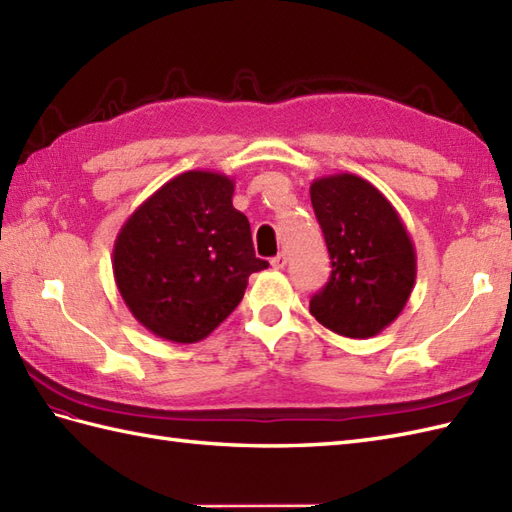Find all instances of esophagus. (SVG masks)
<instances>
[{"mask_svg":"<svg viewBox=\"0 0 512 512\" xmlns=\"http://www.w3.org/2000/svg\"><path fill=\"white\" fill-rule=\"evenodd\" d=\"M286 264H288V257L284 253H279V255H275L273 259H270V266H273L275 270L286 268Z\"/></svg>","mask_w":512,"mask_h":512,"instance_id":"34e87169","label":"esophagus"}]
</instances>
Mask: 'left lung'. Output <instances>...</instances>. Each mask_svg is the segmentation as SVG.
Here are the masks:
<instances>
[{
	"label": "left lung",
	"instance_id": "1",
	"mask_svg": "<svg viewBox=\"0 0 512 512\" xmlns=\"http://www.w3.org/2000/svg\"><path fill=\"white\" fill-rule=\"evenodd\" d=\"M332 259L310 314L347 339H369L398 319L416 284V250L398 211L372 182L334 173L310 184Z\"/></svg>",
	"mask_w": 512,
	"mask_h": 512
}]
</instances>
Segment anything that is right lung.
Wrapping results in <instances>:
<instances>
[{"instance_id": "right-lung-1", "label": "right lung", "mask_w": 512, "mask_h": 512, "mask_svg": "<svg viewBox=\"0 0 512 512\" xmlns=\"http://www.w3.org/2000/svg\"><path fill=\"white\" fill-rule=\"evenodd\" d=\"M233 191L222 173L184 171L149 195L116 235L118 292L160 339L202 341L239 306L248 277L268 268L255 257Z\"/></svg>"}]
</instances>
